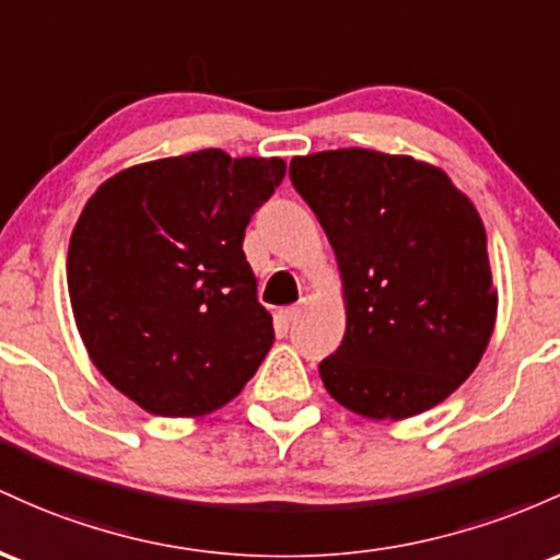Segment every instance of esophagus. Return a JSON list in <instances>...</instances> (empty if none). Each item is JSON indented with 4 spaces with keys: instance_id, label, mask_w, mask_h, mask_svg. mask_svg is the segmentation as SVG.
Here are the masks:
<instances>
[{
    "instance_id": "1",
    "label": "esophagus",
    "mask_w": 560,
    "mask_h": 560,
    "mask_svg": "<svg viewBox=\"0 0 560 560\" xmlns=\"http://www.w3.org/2000/svg\"><path fill=\"white\" fill-rule=\"evenodd\" d=\"M301 310H304V301H301V304L285 306V310H282V312H280L282 323H293V319H296V317H299V314H301Z\"/></svg>"
}]
</instances>
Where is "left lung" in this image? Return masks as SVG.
I'll use <instances>...</instances> for the list:
<instances>
[{
	"label": "left lung",
	"mask_w": 560,
	"mask_h": 560,
	"mask_svg": "<svg viewBox=\"0 0 560 560\" xmlns=\"http://www.w3.org/2000/svg\"><path fill=\"white\" fill-rule=\"evenodd\" d=\"M291 182L343 278L347 332L319 362L328 394L373 420L436 407L476 370L498 314L479 211L442 168L378 150L299 155Z\"/></svg>",
	"instance_id": "obj_1"
}]
</instances>
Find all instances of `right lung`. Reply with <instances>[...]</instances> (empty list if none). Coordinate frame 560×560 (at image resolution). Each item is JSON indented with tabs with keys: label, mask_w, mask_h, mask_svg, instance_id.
<instances>
[{
	"label": "right lung",
	"mask_w": 560,
	"mask_h": 560,
	"mask_svg": "<svg viewBox=\"0 0 560 560\" xmlns=\"http://www.w3.org/2000/svg\"><path fill=\"white\" fill-rule=\"evenodd\" d=\"M285 177L280 159L209 148L118 172L86 200L68 246V293L94 368L153 416H209L235 399L275 341L243 254Z\"/></svg>",
	"instance_id": "right-lung-1"
}]
</instances>
